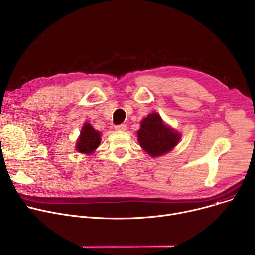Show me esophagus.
Returning a JSON list of instances; mask_svg holds the SVG:
<instances>
[{
  "label": "esophagus",
  "instance_id": "obj_1",
  "mask_svg": "<svg viewBox=\"0 0 255 255\" xmlns=\"http://www.w3.org/2000/svg\"><path fill=\"white\" fill-rule=\"evenodd\" d=\"M115 129L117 131H126L127 130V125L126 124H120V125L115 126Z\"/></svg>",
  "mask_w": 255,
  "mask_h": 255
}]
</instances>
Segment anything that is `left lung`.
Instances as JSON below:
<instances>
[{
    "label": "left lung",
    "instance_id": "8db88e82",
    "mask_svg": "<svg viewBox=\"0 0 255 255\" xmlns=\"http://www.w3.org/2000/svg\"><path fill=\"white\" fill-rule=\"evenodd\" d=\"M137 138L141 148L151 157H159L175 148L181 134L166 125L159 114L152 113L140 122Z\"/></svg>",
    "mask_w": 255,
    "mask_h": 255
}]
</instances>
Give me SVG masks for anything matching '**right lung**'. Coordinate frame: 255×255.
I'll list each match as a JSON object with an SVG mask.
<instances>
[{
	"mask_svg": "<svg viewBox=\"0 0 255 255\" xmlns=\"http://www.w3.org/2000/svg\"><path fill=\"white\" fill-rule=\"evenodd\" d=\"M100 140L101 133L94 129L90 123H85L82 128V132H80V135L76 141L75 149L79 153L90 155L98 148Z\"/></svg>",
	"mask_w": 255,
	"mask_h": 255,
	"instance_id": "obj_1",
	"label": "right lung"
}]
</instances>
